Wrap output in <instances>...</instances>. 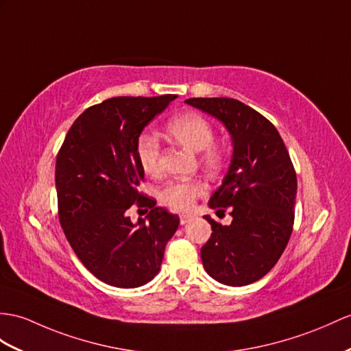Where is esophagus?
<instances>
[{
    "instance_id": "1",
    "label": "esophagus",
    "mask_w": 351,
    "mask_h": 351,
    "mask_svg": "<svg viewBox=\"0 0 351 351\" xmlns=\"http://www.w3.org/2000/svg\"><path fill=\"white\" fill-rule=\"evenodd\" d=\"M193 217L191 215H180V225H186L189 223V221L192 220Z\"/></svg>"
}]
</instances>
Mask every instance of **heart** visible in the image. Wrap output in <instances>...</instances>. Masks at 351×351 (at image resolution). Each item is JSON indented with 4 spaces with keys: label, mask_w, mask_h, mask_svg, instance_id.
<instances>
[{
    "label": "heart",
    "mask_w": 351,
    "mask_h": 351,
    "mask_svg": "<svg viewBox=\"0 0 351 351\" xmlns=\"http://www.w3.org/2000/svg\"><path fill=\"white\" fill-rule=\"evenodd\" d=\"M167 132L171 138L184 149L199 153L202 165L211 173H216L225 165L226 149L221 144L213 143L215 130L208 119L195 111L178 114L167 123ZM136 159L147 174H158L160 171V144L156 136L143 132L135 144ZM205 187L198 180L171 182L159 192V199L168 207L183 211L189 210L196 196L202 195Z\"/></svg>",
    "instance_id": "1"
}]
</instances>
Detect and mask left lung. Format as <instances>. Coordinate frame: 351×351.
Instances as JSON below:
<instances>
[{"instance_id": "obj_1", "label": "left lung", "mask_w": 351, "mask_h": 351, "mask_svg": "<svg viewBox=\"0 0 351 351\" xmlns=\"http://www.w3.org/2000/svg\"><path fill=\"white\" fill-rule=\"evenodd\" d=\"M189 106L223 123L232 156L210 208H229L232 221L213 229L201 259L208 276L247 286L268 274L285 252L295 219L296 174L283 140L268 119L234 98H191ZM223 211V210H221Z\"/></svg>"}]
</instances>
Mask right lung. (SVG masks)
Listing matches in <instances>:
<instances>
[{"label": "right lung", "instance_id": "1", "mask_svg": "<svg viewBox=\"0 0 351 351\" xmlns=\"http://www.w3.org/2000/svg\"><path fill=\"white\" fill-rule=\"evenodd\" d=\"M176 95L116 97L75 119L56 158L59 221L77 258L104 283L134 289L158 276L167 243L180 223L136 191L144 169L135 144ZM151 208L132 224L135 201Z\"/></svg>", "mask_w": 351, "mask_h": 351}]
</instances>
